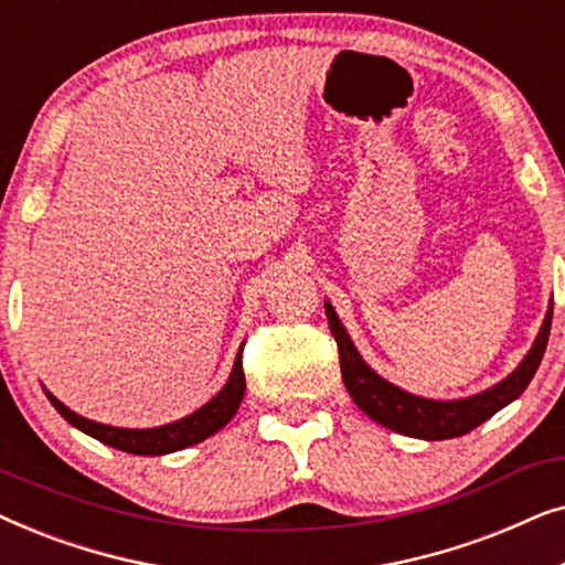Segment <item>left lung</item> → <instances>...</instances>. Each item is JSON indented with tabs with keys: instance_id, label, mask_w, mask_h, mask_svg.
<instances>
[{
	"instance_id": "left-lung-1",
	"label": "left lung",
	"mask_w": 565,
	"mask_h": 565,
	"mask_svg": "<svg viewBox=\"0 0 565 565\" xmlns=\"http://www.w3.org/2000/svg\"><path fill=\"white\" fill-rule=\"evenodd\" d=\"M327 308L329 329L337 339L339 347V365H342V381L350 391L354 404L365 412L370 419L383 424L398 435L416 437V439H452L468 435L478 424L491 419L493 414L512 404L527 388L532 377H535L540 360H543L547 337H551V321H553V300L547 306V313L540 327L535 342H532L530 352L524 360L509 373L504 381H499L491 388L466 398H424L416 393H408L398 385H393L375 373L373 367L362 360V354L354 347L352 337L339 321L334 306L323 300Z\"/></svg>"
}]
</instances>
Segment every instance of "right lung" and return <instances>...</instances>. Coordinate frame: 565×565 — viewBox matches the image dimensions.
<instances>
[{"mask_svg": "<svg viewBox=\"0 0 565 565\" xmlns=\"http://www.w3.org/2000/svg\"><path fill=\"white\" fill-rule=\"evenodd\" d=\"M242 352H244V344L236 354L234 367H231L226 385H223V388L215 393L207 404L200 406L198 412L182 416V419L161 424V427H151V429H126V427H110V424L92 422V419H87V416H79L68 406L61 404V401L53 396L49 388H43V391L53 404V408H56V412L64 416L72 427L84 431V435L99 439L103 445H110V447H115V450H122L130 455H169V452L184 450V447L203 443V439H207L218 429L226 427V424L231 422V416L238 412V406H242V398H244V391H246Z\"/></svg>", "mask_w": 565, "mask_h": 565, "instance_id": "right-lung-1", "label": "right lung"}]
</instances>
